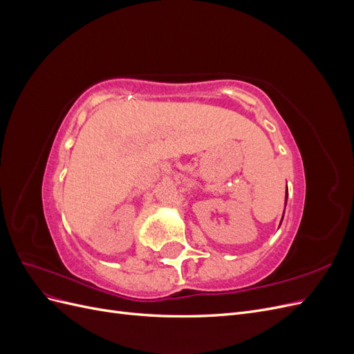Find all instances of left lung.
Here are the masks:
<instances>
[{"label": "left lung", "mask_w": 354, "mask_h": 354, "mask_svg": "<svg viewBox=\"0 0 354 354\" xmlns=\"http://www.w3.org/2000/svg\"><path fill=\"white\" fill-rule=\"evenodd\" d=\"M286 195H288V187H286ZM288 198V196H286ZM285 205H286V201H285ZM282 223V221H281Z\"/></svg>", "instance_id": "8db88e82"}]
</instances>
